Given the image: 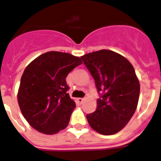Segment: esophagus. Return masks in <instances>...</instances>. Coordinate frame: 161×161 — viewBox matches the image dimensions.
Returning <instances> with one entry per match:
<instances>
[{
	"label": "esophagus",
	"instance_id": "1",
	"mask_svg": "<svg viewBox=\"0 0 161 161\" xmlns=\"http://www.w3.org/2000/svg\"><path fill=\"white\" fill-rule=\"evenodd\" d=\"M84 100H85V98H82V97H79V98H78V101L79 103H83Z\"/></svg>",
	"mask_w": 161,
	"mask_h": 161
}]
</instances>
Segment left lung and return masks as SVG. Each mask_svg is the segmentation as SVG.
<instances>
[{"label": "left lung", "mask_w": 161, "mask_h": 161, "mask_svg": "<svg viewBox=\"0 0 161 161\" xmlns=\"http://www.w3.org/2000/svg\"><path fill=\"white\" fill-rule=\"evenodd\" d=\"M95 80L96 111L87 115L90 126L102 135H113L129 122L137 108L140 83L135 69L125 57L108 49L81 57Z\"/></svg>", "instance_id": "8db88e82"}]
</instances>
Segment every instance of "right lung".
<instances>
[{
  "instance_id": "add662e5",
  "label": "right lung",
  "mask_w": 161,
  "mask_h": 161,
  "mask_svg": "<svg viewBox=\"0 0 161 161\" xmlns=\"http://www.w3.org/2000/svg\"><path fill=\"white\" fill-rule=\"evenodd\" d=\"M80 64L78 57L49 51L25 68L17 99L22 114L34 129L53 135L69 125L76 104L67 93L66 78Z\"/></svg>"
}]
</instances>
